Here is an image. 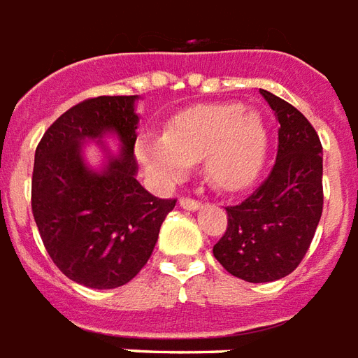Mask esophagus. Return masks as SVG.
Masks as SVG:
<instances>
[{
  "mask_svg": "<svg viewBox=\"0 0 358 358\" xmlns=\"http://www.w3.org/2000/svg\"><path fill=\"white\" fill-rule=\"evenodd\" d=\"M179 204H181V208H185V210H196V208H200V202L190 196H181Z\"/></svg>",
  "mask_w": 358,
  "mask_h": 358,
  "instance_id": "esophagus-1",
  "label": "esophagus"
}]
</instances>
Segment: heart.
I'll return each instance as SVG.
<instances>
[{
	"label": "heart",
	"mask_w": 358,
	"mask_h": 358,
	"mask_svg": "<svg viewBox=\"0 0 358 358\" xmlns=\"http://www.w3.org/2000/svg\"><path fill=\"white\" fill-rule=\"evenodd\" d=\"M268 148L267 124L240 103L202 104L169 120L164 139H141L137 158L162 181H177L189 164L206 158L217 189L242 190L257 179Z\"/></svg>",
	"instance_id": "b5f03b06"
}]
</instances>
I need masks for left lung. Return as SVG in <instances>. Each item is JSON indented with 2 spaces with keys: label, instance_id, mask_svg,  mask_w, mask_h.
Here are the masks:
<instances>
[{
  "label": "left lung",
  "instance_id": "8db88e82",
  "mask_svg": "<svg viewBox=\"0 0 358 358\" xmlns=\"http://www.w3.org/2000/svg\"><path fill=\"white\" fill-rule=\"evenodd\" d=\"M278 120V150L267 179L227 206V231L213 255L246 282H273L303 262L322 215V145L296 106L262 90Z\"/></svg>",
  "mask_w": 358,
  "mask_h": 358
}]
</instances>
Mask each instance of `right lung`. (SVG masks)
<instances>
[{
	"mask_svg": "<svg viewBox=\"0 0 358 358\" xmlns=\"http://www.w3.org/2000/svg\"><path fill=\"white\" fill-rule=\"evenodd\" d=\"M135 95L93 96L61 114L36 148L32 213L62 275L87 288L124 286L147 265L176 198H156L137 179ZM114 131L124 148L103 174L85 168L79 145Z\"/></svg>",
	"mask_w": 358,
	"mask_h": 358,
	"instance_id": "1",
	"label": "right lung"
}]
</instances>
